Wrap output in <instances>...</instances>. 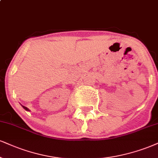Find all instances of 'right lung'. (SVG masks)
<instances>
[{
	"label": "right lung",
	"instance_id": "add662e5",
	"mask_svg": "<svg viewBox=\"0 0 158 158\" xmlns=\"http://www.w3.org/2000/svg\"><path fill=\"white\" fill-rule=\"evenodd\" d=\"M23 108L25 109V110H26L27 111H30V110H29V109L28 108H26V107H25V106H23Z\"/></svg>",
	"mask_w": 158,
	"mask_h": 158
}]
</instances>
